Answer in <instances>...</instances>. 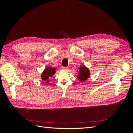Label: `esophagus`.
Masks as SVG:
<instances>
[{
    "label": "esophagus",
    "mask_w": 133,
    "mask_h": 133,
    "mask_svg": "<svg viewBox=\"0 0 133 133\" xmlns=\"http://www.w3.org/2000/svg\"><path fill=\"white\" fill-rule=\"evenodd\" d=\"M62 69H63V70L66 71V70H68V69H69V68H67V67H63V68H62Z\"/></svg>",
    "instance_id": "obj_1"
}]
</instances>
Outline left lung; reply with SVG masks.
<instances>
[{
    "label": "left lung",
    "instance_id": "obj_1",
    "mask_svg": "<svg viewBox=\"0 0 133 133\" xmlns=\"http://www.w3.org/2000/svg\"><path fill=\"white\" fill-rule=\"evenodd\" d=\"M79 74L78 75V78L80 82H83L86 80L90 76L89 70L84 65L81 66L79 68Z\"/></svg>",
    "mask_w": 133,
    "mask_h": 133
}]
</instances>
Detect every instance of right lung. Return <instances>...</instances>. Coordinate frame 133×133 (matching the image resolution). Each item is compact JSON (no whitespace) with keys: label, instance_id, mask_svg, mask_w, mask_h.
Wrapping results in <instances>:
<instances>
[{"label":"right lung","instance_id":"add662e5","mask_svg":"<svg viewBox=\"0 0 133 133\" xmlns=\"http://www.w3.org/2000/svg\"><path fill=\"white\" fill-rule=\"evenodd\" d=\"M55 68H53L51 67L46 68L42 74V79L44 81H46V83L49 82V79L51 76H53L55 73Z\"/></svg>","mask_w":133,"mask_h":133}]
</instances>
